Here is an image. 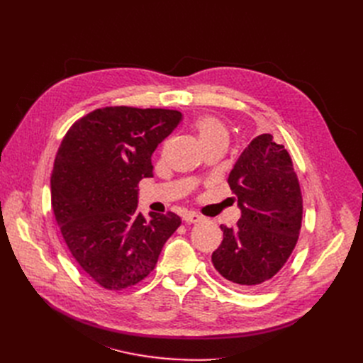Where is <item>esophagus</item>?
Listing matches in <instances>:
<instances>
[{
	"label": "esophagus",
	"mask_w": 363,
	"mask_h": 363,
	"mask_svg": "<svg viewBox=\"0 0 363 363\" xmlns=\"http://www.w3.org/2000/svg\"><path fill=\"white\" fill-rule=\"evenodd\" d=\"M204 218L199 213H194V212H188L184 215V220L188 222V223H197V222H201Z\"/></svg>",
	"instance_id": "1"
}]
</instances>
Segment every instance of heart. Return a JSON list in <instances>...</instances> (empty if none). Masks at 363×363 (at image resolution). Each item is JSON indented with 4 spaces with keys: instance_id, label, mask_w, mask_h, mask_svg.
Wrapping results in <instances>:
<instances>
[{
    "instance_id": "b5f03b06",
    "label": "heart",
    "mask_w": 363,
    "mask_h": 363,
    "mask_svg": "<svg viewBox=\"0 0 363 363\" xmlns=\"http://www.w3.org/2000/svg\"><path fill=\"white\" fill-rule=\"evenodd\" d=\"M194 128L199 133V138L206 148L211 147H226L230 140L228 126L215 114H201L194 122Z\"/></svg>"
}]
</instances>
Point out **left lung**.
I'll return each instance as SVG.
<instances>
[{
    "label": "left lung",
    "mask_w": 363,
    "mask_h": 363,
    "mask_svg": "<svg viewBox=\"0 0 363 363\" xmlns=\"http://www.w3.org/2000/svg\"><path fill=\"white\" fill-rule=\"evenodd\" d=\"M241 219L220 225L223 240L213 252L215 269L235 289L271 279L287 263L298 240L303 199L290 152L262 133L247 147L228 178Z\"/></svg>",
    "instance_id": "left-lung-1"
}]
</instances>
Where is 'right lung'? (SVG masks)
<instances>
[{
    "mask_svg": "<svg viewBox=\"0 0 363 363\" xmlns=\"http://www.w3.org/2000/svg\"><path fill=\"white\" fill-rule=\"evenodd\" d=\"M182 121L167 108L110 106L76 121L57 151L51 207L82 271L106 290L133 287L156 268L181 218L138 211L151 155Z\"/></svg>",
    "mask_w": 363,
    "mask_h": 363,
    "instance_id": "obj_1",
    "label": "right lung"
}]
</instances>
